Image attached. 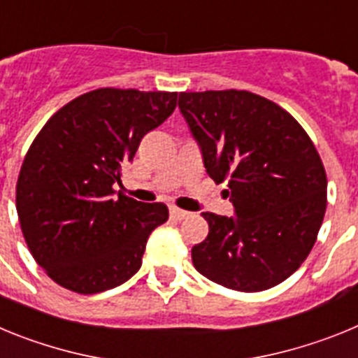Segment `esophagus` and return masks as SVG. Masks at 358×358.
<instances>
[{"instance_id":"obj_1","label":"esophagus","mask_w":358,"mask_h":358,"mask_svg":"<svg viewBox=\"0 0 358 358\" xmlns=\"http://www.w3.org/2000/svg\"><path fill=\"white\" fill-rule=\"evenodd\" d=\"M188 215H189L188 211H185V210H179V208H176V206L170 208V217H172L173 220H185Z\"/></svg>"}]
</instances>
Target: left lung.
Returning <instances> with one entry per match:
<instances>
[{
	"label": "left lung",
	"mask_w": 358,
	"mask_h": 358,
	"mask_svg": "<svg viewBox=\"0 0 358 358\" xmlns=\"http://www.w3.org/2000/svg\"><path fill=\"white\" fill-rule=\"evenodd\" d=\"M179 109L235 217L204 211L210 233L192 249L202 276L240 292L285 281L314 248L327 211V172L285 109L249 91L181 93Z\"/></svg>",
	"instance_id": "8db88e82"
}]
</instances>
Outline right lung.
<instances>
[{
	"instance_id": "obj_1",
	"label": "right lung",
	"mask_w": 358,
	"mask_h": 358,
	"mask_svg": "<svg viewBox=\"0 0 358 358\" xmlns=\"http://www.w3.org/2000/svg\"><path fill=\"white\" fill-rule=\"evenodd\" d=\"M176 106L177 93L103 87L66 103L41 129L19 172L15 208L31 256L55 283L96 294L140 271L169 208L116 197L113 186Z\"/></svg>"
}]
</instances>
